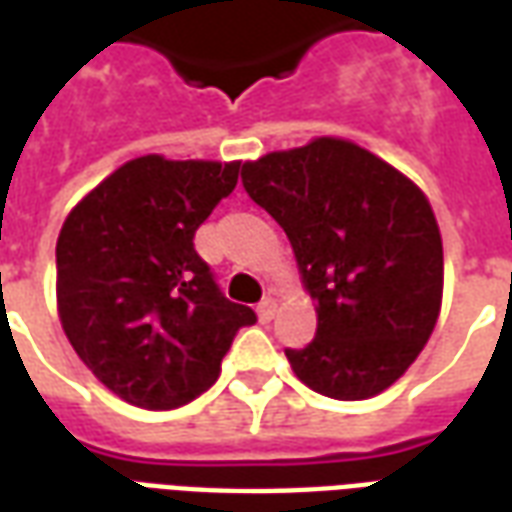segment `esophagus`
<instances>
[{
	"label": "esophagus",
	"mask_w": 512,
	"mask_h": 512,
	"mask_svg": "<svg viewBox=\"0 0 512 512\" xmlns=\"http://www.w3.org/2000/svg\"><path fill=\"white\" fill-rule=\"evenodd\" d=\"M274 315H277V301L266 296V299L257 304V318H260V323H268Z\"/></svg>",
	"instance_id": "esophagus-1"
}]
</instances>
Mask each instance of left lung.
I'll return each mask as SVG.
<instances>
[{"label":"left lung","instance_id":"left-lung-1","mask_svg":"<svg viewBox=\"0 0 512 512\" xmlns=\"http://www.w3.org/2000/svg\"><path fill=\"white\" fill-rule=\"evenodd\" d=\"M288 235L318 329L288 348L299 381L365 400L403 376L441 310L444 252L428 197L365 147L321 136L241 169Z\"/></svg>","mask_w":512,"mask_h":512}]
</instances>
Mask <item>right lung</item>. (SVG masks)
I'll return each instance as SVG.
<instances>
[{
    "label": "right lung",
    "instance_id": "obj_1",
    "mask_svg": "<svg viewBox=\"0 0 512 512\" xmlns=\"http://www.w3.org/2000/svg\"><path fill=\"white\" fill-rule=\"evenodd\" d=\"M241 161L142 156L98 183L57 238V310L73 351L126 403L186 406L257 315L224 299L194 233Z\"/></svg>",
    "mask_w": 512,
    "mask_h": 512
}]
</instances>
